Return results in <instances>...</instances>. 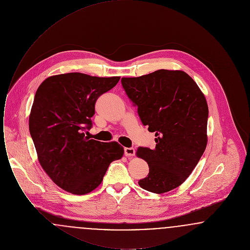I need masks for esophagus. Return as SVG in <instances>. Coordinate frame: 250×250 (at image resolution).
I'll return each mask as SVG.
<instances>
[{
    "instance_id": "esophagus-1",
    "label": "esophagus",
    "mask_w": 250,
    "mask_h": 250,
    "mask_svg": "<svg viewBox=\"0 0 250 250\" xmlns=\"http://www.w3.org/2000/svg\"><path fill=\"white\" fill-rule=\"evenodd\" d=\"M134 155H135L134 148H125V156H133Z\"/></svg>"
}]
</instances>
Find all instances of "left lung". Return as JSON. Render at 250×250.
<instances>
[{
    "mask_svg": "<svg viewBox=\"0 0 250 250\" xmlns=\"http://www.w3.org/2000/svg\"><path fill=\"white\" fill-rule=\"evenodd\" d=\"M125 94L143 125L155 133V148L139 147L149 165L140 187L153 193L178 188L190 175L207 144L208 106L186 72L160 69L138 78H122Z\"/></svg>",
    "mask_w": 250,
    "mask_h": 250,
    "instance_id": "obj_1",
    "label": "left lung"
}]
</instances>
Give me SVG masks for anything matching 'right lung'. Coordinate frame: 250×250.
I'll list each match as a JSON object with an SVG mask.
<instances>
[{"mask_svg": "<svg viewBox=\"0 0 250 250\" xmlns=\"http://www.w3.org/2000/svg\"><path fill=\"white\" fill-rule=\"evenodd\" d=\"M119 80L67 73L49 77L38 87L29 118L30 134L40 165L63 190L75 195L94 190L109 164L124 155L119 143L85 135L93 126L97 98Z\"/></svg>", "mask_w": 250, "mask_h": 250, "instance_id": "1", "label": "right lung"}]
</instances>
